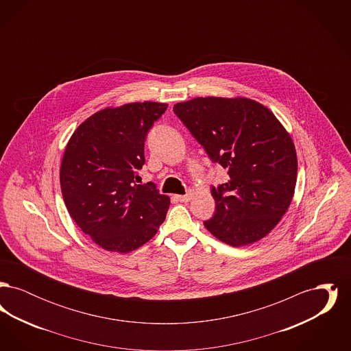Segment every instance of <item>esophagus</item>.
<instances>
[{
  "mask_svg": "<svg viewBox=\"0 0 351 351\" xmlns=\"http://www.w3.org/2000/svg\"><path fill=\"white\" fill-rule=\"evenodd\" d=\"M176 199L179 201H182V202H186V201L191 200L192 199V193H186V195H179V196H176Z\"/></svg>",
  "mask_w": 351,
  "mask_h": 351,
  "instance_id": "1",
  "label": "esophagus"
}]
</instances>
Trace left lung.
Masks as SVG:
<instances>
[{
    "mask_svg": "<svg viewBox=\"0 0 351 351\" xmlns=\"http://www.w3.org/2000/svg\"><path fill=\"white\" fill-rule=\"evenodd\" d=\"M173 112L229 175L212 186L216 213L205 228L234 247L266 237L287 212L298 178L295 145L283 125L243 97H197L176 104Z\"/></svg>",
    "mask_w": 351,
    "mask_h": 351,
    "instance_id": "8db88e82",
    "label": "left lung"
}]
</instances>
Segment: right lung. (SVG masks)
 Instances as JSON below:
<instances>
[{
    "label": "right lung",
    "instance_id": "1",
    "mask_svg": "<svg viewBox=\"0 0 351 351\" xmlns=\"http://www.w3.org/2000/svg\"><path fill=\"white\" fill-rule=\"evenodd\" d=\"M162 102H132L86 118L68 141L60 167L69 216L95 243L130 252L156 234L169 197L154 183L138 184L145 141L167 109Z\"/></svg>",
    "mask_w": 351,
    "mask_h": 351
}]
</instances>
